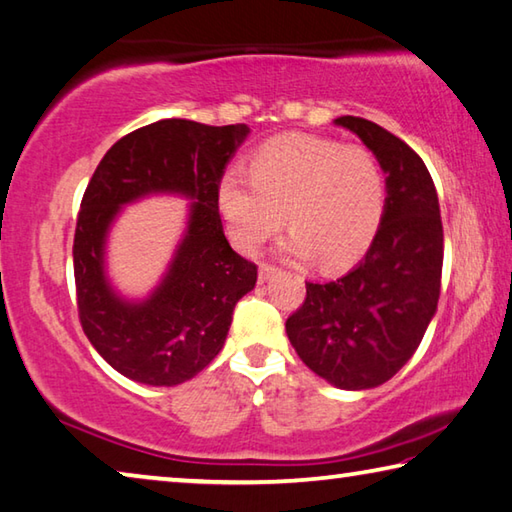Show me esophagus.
I'll use <instances>...</instances> for the list:
<instances>
[{"mask_svg": "<svg viewBox=\"0 0 512 512\" xmlns=\"http://www.w3.org/2000/svg\"><path fill=\"white\" fill-rule=\"evenodd\" d=\"M276 272H279V270H276V267H274V265H267V263H261V267H258V281H261V283H267V281H270V279H272V276H274Z\"/></svg>", "mask_w": 512, "mask_h": 512, "instance_id": "34e87169", "label": "esophagus"}]
</instances>
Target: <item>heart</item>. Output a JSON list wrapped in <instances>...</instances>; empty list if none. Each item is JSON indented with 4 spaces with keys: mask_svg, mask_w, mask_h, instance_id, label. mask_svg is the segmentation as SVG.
<instances>
[{
    "mask_svg": "<svg viewBox=\"0 0 512 512\" xmlns=\"http://www.w3.org/2000/svg\"><path fill=\"white\" fill-rule=\"evenodd\" d=\"M387 179L380 161L362 146L283 134L254 150L249 177L231 168L218 186V206L233 245L254 251L285 224L283 251L317 256L319 265L353 263L380 227Z\"/></svg>",
    "mask_w": 512,
    "mask_h": 512,
    "instance_id": "b5f03b06",
    "label": "heart"
}]
</instances>
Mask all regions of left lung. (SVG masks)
Returning <instances> with one entry per match:
<instances>
[{"mask_svg":"<svg viewBox=\"0 0 512 512\" xmlns=\"http://www.w3.org/2000/svg\"><path fill=\"white\" fill-rule=\"evenodd\" d=\"M337 125L364 141L387 175V202L369 251L351 272L306 283L285 321L294 351L319 378L362 391L391 380L416 353L441 297L443 222L427 166L396 134L360 116Z\"/></svg>","mask_w":512,"mask_h":512,"instance_id":"obj_1","label":"left lung"}]
</instances>
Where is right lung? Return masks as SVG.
Instances as JSON below:
<instances>
[{"mask_svg":"<svg viewBox=\"0 0 512 512\" xmlns=\"http://www.w3.org/2000/svg\"><path fill=\"white\" fill-rule=\"evenodd\" d=\"M249 128L164 119L105 152L80 202L74 236L78 317L98 355L134 382L175 387L222 351L236 303L254 290L256 265L224 238L218 186ZM193 199L165 279L148 300H123L104 272L106 233L120 206L146 194Z\"/></svg>","mask_w":512,"mask_h":512,"instance_id":"add662e5","label":"right lung"}]
</instances>
